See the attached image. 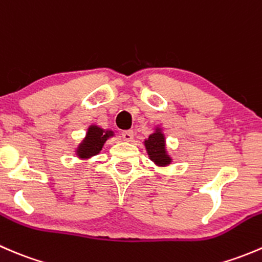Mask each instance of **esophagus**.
Wrapping results in <instances>:
<instances>
[{
  "label": "esophagus",
  "mask_w": 262,
  "mask_h": 262,
  "mask_svg": "<svg viewBox=\"0 0 262 262\" xmlns=\"http://www.w3.org/2000/svg\"><path fill=\"white\" fill-rule=\"evenodd\" d=\"M121 137H123L124 141L132 142V141H133V138H134V132L133 130H125V132H123V133H121Z\"/></svg>",
  "instance_id": "obj_1"
}]
</instances>
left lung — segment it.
Segmentation results:
<instances>
[{
    "label": "left lung",
    "mask_w": 262,
    "mask_h": 262,
    "mask_svg": "<svg viewBox=\"0 0 262 262\" xmlns=\"http://www.w3.org/2000/svg\"><path fill=\"white\" fill-rule=\"evenodd\" d=\"M144 146H146L149 160H152L157 166L165 167L172 162L166 150V138L161 128L155 129V132L144 141Z\"/></svg>",
    "instance_id": "8db88e82"
}]
</instances>
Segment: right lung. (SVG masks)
Listing matches in <instances>:
<instances>
[{"label": "right lung", "mask_w": 262, "mask_h": 262, "mask_svg": "<svg viewBox=\"0 0 262 262\" xmlns=\"http://www.w3.org/2000/svg\"><path fill=\"white\" fill-rule=\"evenodd\" d=\"M113 136H114L113 130H105L97 125H90L87 129L86 137L76 149V155L82 160L96 156L102 149L105 142Z\"/></svg>", "instance_id": "add662e5"}]
</instances>
